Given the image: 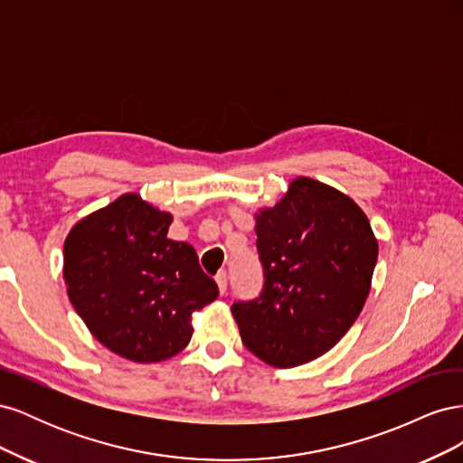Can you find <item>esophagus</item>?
Masks as SVG:
<instances>
[{"instance_id": "esophagus-1", "label": "esophagus", "mask_w": 463, "mask_h": 463, "mask_svg": "<svg viewBox=\"0 0 463 463\" xmlns=\"http://www.w3.org/2000/svg\"><path fill=\"white\" fill-rule=\"evenodd\" d=\"M216 284H218V291L223 296V293H226V289H228V274L226 272H220L216 276Z\"/></svg>"}]
</instances>
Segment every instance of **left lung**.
<instances>
[{"instance_id": "obj_1", "label": "left lung", "mask_w": 463, "mask_h": 463, "mask_svg": "<svg viewBox=\"0 0 463 463\" xmlns=\"http://www.w3.org/2000/svg\"><path fill=\"white\" fill-rule=\"evenodd\" d=\"M255 233L264 288L232 307L243 344L278 369L325 355L369 298L378 241L367 214L342 191L301 175L255 214Z\"/></svg>"}]
</instances>
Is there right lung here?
<instances>
[{
    "instance_id": "1",
    "label": "right lung",
    "mask_w": 463,
    "mask_h": 463,
    "mask_svg": "<svg viewBox=\"0 0 463 463\" xmlns=\"http://www.w3.org/2000/svg\"><path fill=\"white\" fill-rule=\"evenodd\" d=\"M174 216L125 193L80 218L63 243L67 296L94 338L135 363L185 349L191 315L218 298L194 249L167 237Z\"/></svg>"
}]
</instances>
